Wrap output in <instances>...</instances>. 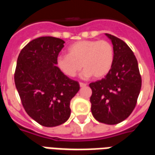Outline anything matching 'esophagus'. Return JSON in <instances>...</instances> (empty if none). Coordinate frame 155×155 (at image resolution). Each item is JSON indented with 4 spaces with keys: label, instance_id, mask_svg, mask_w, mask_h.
Returning a JSON list of instances; mask_svg holds the SVG:
<instances>
[{
    "label": "esophagus",
    "instance_id": "1",
    "mask_svg": "<svg viewBox=\"0 0 155 155\" xmlns=\"http://www.w3.org/2000/svg\"><path fill=\"white\" fill-rule=\"evenodd\" d=\"M86 85H87V84H84V83H82V82L80 83V86H81V87H84V86H86Z\"/></svg>",
    "mask_w": 155,
    "mask_h": 155
}]
</instances>
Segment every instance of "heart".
<instances>
[{
  "label": "heart",
  "instance_id": "obj_1",
  "mask_svg": "<svg viewBox=\"0 0 155 155\" xmlns=\"http://www.w3.org/2000/svg\"><path fill=\"white\" fill-rule=\"evenodd\" d=\"M114 52L109 41L88 40L77 41L68 48L66 55L56 60L59 70L68 77L73 78L83 67V78L93 76L99 80L106 76L113 66Z\"/></svg>",
  "mask_w": 155,
  "mask_h": 155
}]
</instances>
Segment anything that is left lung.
Masks as SVG:
<instances>
[{"mask_svg":"<svg viewBox=\"0 0 155 155\" xmlns=\"http://www.w3.org/2000/svg\"><path fill=\"white\" fill-rule=\"evenodd\" d=\"M113 45L114 60L110 73L90 84L91 112L94 119L106 124H116L127 119L135 107L141 89L138 61L128 45L105 34Z\"/></svg>","mask_w":155,"mask_h":155,"instance_id":"left-lung-1","label":"left lung"}]
</instances>
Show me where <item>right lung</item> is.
Listing matches in <instances>:
<instances>
[{
	"label": "right lung",
	"mask_w": 155,
	"mask_h": 155,
	"mask_svg": "<svg viewBox=\"0 0 155 155\" xmlns=\"http://www.w3.org/2000/svg\"><path fill=\"white\" fill-rule=\"evenodd\" d=\"M63 40L42 36L33 40L19 54L15 84L25 112L45 127L64 124L70 118V104L80 90L56 66Z\"/></svg>",
	"instance_id": "right-lung-1"
}]
</instances>
